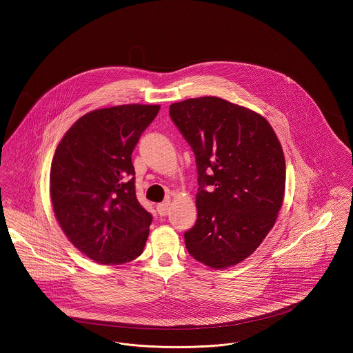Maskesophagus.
<instances>
[{
    "label": "esophagus",
    "instance_id": "esophagus-1",
    "mask_svg": "<svg viewBox=\"0 0 353 353\" xmlns=\"http://www.w3.org/2000/svg\"><path fill=\"white\" fill-rule=\"evenodd\" d=\"M156 209H157V213H159L160 216H168L169 201L161 202V203H157Z\"/></svg>",
    "mask_w": 353,
    "mask_h": 353
}]
</instances>
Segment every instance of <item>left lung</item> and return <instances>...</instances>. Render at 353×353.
<instances>
[{"mask_svg":"<svg viewBox=\"0 0 353 353\" xmlns=\"http://www.w3.org/2000/svg\"><path fill=\"white\" fill-rule=\"evenodd\" d=\"M169 115L196 154L197 222L185 233L189 254L226 269L255 252L285 199L281 141L261 114L202 97L170 104Z\"/></svg>","mask_w":353,"mask_h":353,"instance_id":"1","label":"left lung"}]
</instances>
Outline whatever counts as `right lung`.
<instances>
[{"label":"right lung","mask_w":353,"mask_h":353,"mask_svg":"<svg viewBox=\"0 0 353 353\" xmlns=\"http://www.w3.org/2000/svg\"><path fill=\"white\" fill-rule=\"evenodd\" d=\"M159 104H121L78 119L59 141L50 169L52 210L68 241L101 265L137 258L152 216L134 190L131 160Z\"/></svg>","instance_id":"right-lung-1"}]
</instances>
